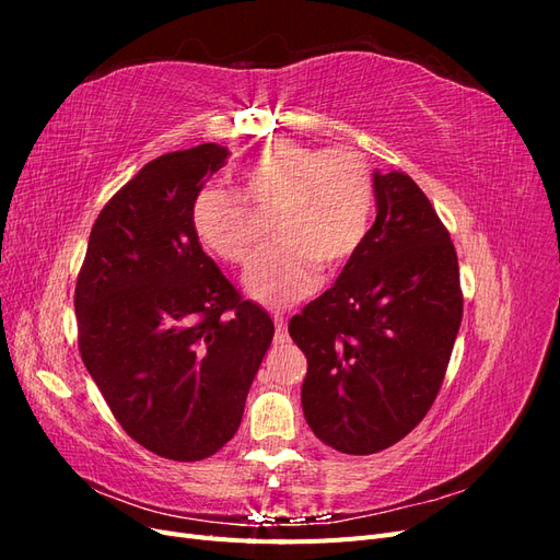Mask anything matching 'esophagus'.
<instances>
[{
	"mask_svg": "<svg viewBox=\"0 0 560 560\" xmlns=\"http://www.w3.org/2000/svg\"><path fill=\"white\" fill-rule=\"evenodd\" d=\"M273 322H276V343H284L287 341V317L282 313H273Z\"/></svg>",
	"mask_w": 560,
	"mask_h": 560,
	"instance_id": "esophagus-1",
	"label": "esophagus"
}]
</instances>
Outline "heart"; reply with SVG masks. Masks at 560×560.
I'll return each instance as SVG.
<instances>
[{
  "label": "heart",
  "instance_id": "heart-1",
  "mask_svg": "<svg viewBox=\"0 0 560 560\" xmlns=\"http://www.w3.org/2000/svg\"><path fill=\"white\" fill-rule=\"evenodd\" d=\"M254 210L270 212L276 243L245 273L247 292L266 306L306 296L317 270L343 268L360 252L374 212L366 161L350 149L266 147L238 173V194L208 186L191 206L198 241L214 257L245 264L257 245Z\"/></svg>",
  "mask_w": 560,
  "mask_h": 560
}]
</instances>
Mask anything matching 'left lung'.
I'll list each match as a JSON object with an SVG mask.
<instances>
[{
  "label": "left lung",
  "mask_w": 560,
  "mask_h": 560,
  "mask_svg": "<svg viewBox=\"0 0 560 560\" xmlns=\"http://www.w3.org/2000/svg\"><path fill=\"white\" fill-rule=\"evenodd\" d=\"M376 222L341 276L290 319L308 360L301 404L319 442L369 455L425 418L463 322L457 254L404 173H374Z\"/></svg>",
  "instance_id": "left-lung-1"
}]
</instances>
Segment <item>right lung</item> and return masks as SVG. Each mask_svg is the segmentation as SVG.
Segmentation results:
<instances>
[{
    "instance_id": "add662e5",
    "label": "right lung",
    "mask_w": 560,
    "mask_h": 560,
    "mask_svg": "<svg viewBox=\"0 0 560 560\" xmlns=\"http://www.w3.org/2000/svg\"><path fill=\"white\" fill-rule=\"evenodd\" d=\"M229 149L147 163L97 214L79 270V350L114 418L167 460L214 455L238 430L273 319L202 252L194 198Z\"/></svg>"
}]
</instances>
